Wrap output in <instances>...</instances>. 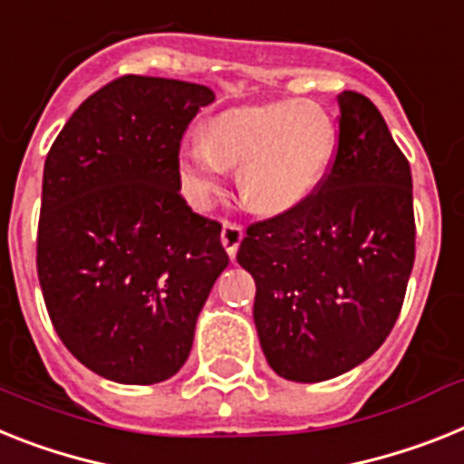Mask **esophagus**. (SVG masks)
<instances>
[{
    "mask_svg": "<svg viewBox=\"0 0 464 464\" xmlns=\"http://www.w3.org/2000/svg\"><path fill=\"white\" fill-rule=\"evenodd\" d=\"M240 240H243V226L236 224V221H224V226H221V245H224L231 259L238 252Z\"/></svg>",
    "mask_w": 464,
    "mask_h": 464,
    "instance_id": "1",
    "label": "esophagus"
}]
</instances>
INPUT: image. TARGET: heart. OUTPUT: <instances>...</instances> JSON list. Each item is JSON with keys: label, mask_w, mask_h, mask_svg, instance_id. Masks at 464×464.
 Instances as JSON below:
<instances>
[{"label": "heart", "mask_w": 464, "mask_h": 464, "mask_svg": "<svg viewBox=\"0 0 464 464\" xmlns=\"http://www.w3.org/2000/svg\"><path fill=\"white\" fill-rule=\"evenodd\" d=\"M337 130L316 103L283 101L236 108L209 124L208 139L193 136L179 155L186 200L205 209L226 165H238L240 193L256 212L278 214L304 200L328 169Z\"/></svg>", "instance_id": "b5f03b06"}]
</instances>
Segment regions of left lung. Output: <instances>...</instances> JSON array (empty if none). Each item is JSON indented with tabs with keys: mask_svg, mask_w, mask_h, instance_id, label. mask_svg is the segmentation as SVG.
I'll return each instance as SVG.
<instances>
[{
	"mask_svg": "<svg viewBox=\"0 0 464 464\" xmlns=\"http://www.w3.org/2000/svg\"><path fill=\"white\" fill-rule=\"evenodd\" d=\"M340 139L318 188L247 226L238 264L256 283L268 365L292 382L352 371L394 328L415 262L412 177L363 93L342 92Z\"/></svg>",
	"mask_w": 464,
	"mask_h": 464,
	"instance_id": "8db88e82",
	"label": "left lung"
}]
</instances>
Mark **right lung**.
<instances>
[{"instance_id":"obj_1","label":"right lung","mask_w":464,"mask_h":464,"mask_svg":"<svg viewBox=\"0 0 464 464\" xmlns=\"http://www.w3.org/2000/svg\"><path fill=\"white\" fill-rule=\"evenodd\" d=\"M214 92L124 75L92 93L44 162L37 276L58 337L96 375L155 384L181 371L214 280L221 224L186 205L179 148Z\"/></svg>"}]
</instances>
